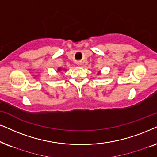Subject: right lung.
Returning <instances> with one entry per match:
<instances>
[{"label": "right lung", "mask_w": 157, "mask_h": 157, "mask_svg": "<svg viewBox=\"0 0 157 157\" xmlns=\"http://www.w3.org/2000/svg\"><path fill=\"white\" fill-rule=\"evenodd\" d=\"M59 70V71H60V70H60V69L59 68V70Z\"/></svg>", "instance_id": "1"}]
</instances>
